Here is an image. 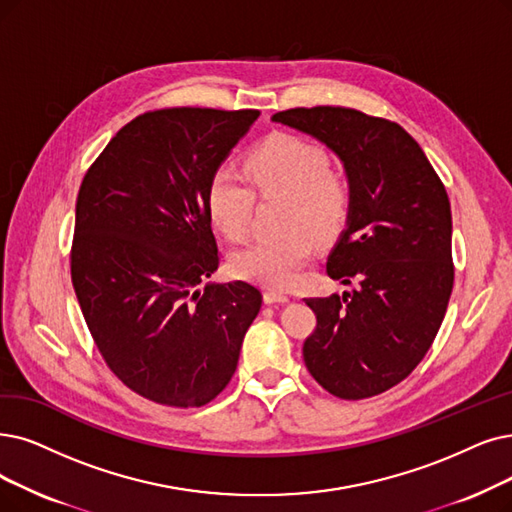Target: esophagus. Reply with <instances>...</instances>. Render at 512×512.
I'll use <instances>...</instances> for the list:
<instances>
[{
  "instance_id": "obj_1",
  "label": "esophagus",
  "mask_w": 512,
  "mask_h": 512,
  "mask_svg": "<svg viewBox=\"0 0 512 512\" xmlns=\"http://www.w3.org/2000/svg\"><path fill=\"white\" fill-rule=\"evenodd\" d=\"M290 298L285 296V294H281V292H275V290H269V292H264V302L267 304H283V302H288Z\"/></svg>"
}]
</instances>
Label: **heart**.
I'll use <instances>...</instances> for the list:
<instances>
[{"mask_svg": "<svg viewBox=\"0 0 512 512\" xmlns=\"http://www.w3.org/2000/svg\"><path fill=\"white\" fill-rule=\"evenodd\" d=\"M250 182L231 168H218L208 182V212L231 241L250 231L256 195L283 197V235L260 239L239 250L231 267L241 279L267 288H290L313 254V245L334 243L353 210L351 182L330 170L327 153L315 142L294 134L264 138L245 159ZM253 187L250 188L249 185Z\"/></svg>", "mask_w": 512, "mask_h": 512, "instance_id": "1", "label": "heart"}]
</instances>
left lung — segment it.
Here are the masks:
<instances>
[{
  "instance_id": "8db88e82",
  "label": "left lung",
  "mask_w": 512,
  "mask_h": 512,
  "mask_svg": "<svg viewBox=\"0 0 512 512\" xmlns=\"http://www.w3.org/2000/svg\"><path fill=\"white\" fill-rule=\"evenodd\" d=\"M273 121L330 147L353 189L349 224L325 271L355 288L304 298L317 317L302 346L306 370L334 397H376L416 370L445 317L454 288L447 191L418 142L391 119L298 107Z\"/></svg>"
}]
</instances>
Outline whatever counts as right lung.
<instances>
[{
  "instance_id": "1",
  "label": "right lung",
  "mask_w": 512,
  "mask_h": 512,
  "mask_svg": "<svg viewBox=\"0 0 512 512\" xmlns=\"http://www.w3.org/2000/svg\"><path fill=\"white\" fill-rule=\"evenodd\" d=\"M260 111L172 107L121 128L81 180L71 281L96 349L130 391L201 407L231 382L262 294L220 264L208 182Z\"/></svg>"
}]
</instances>
